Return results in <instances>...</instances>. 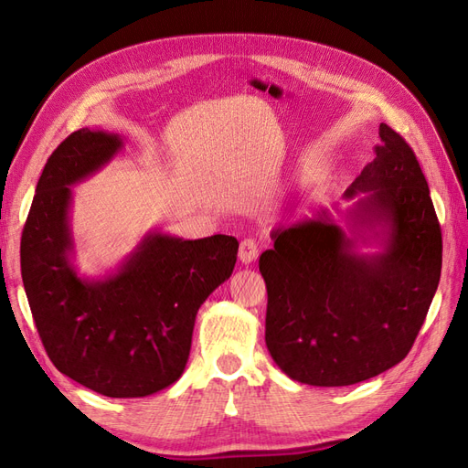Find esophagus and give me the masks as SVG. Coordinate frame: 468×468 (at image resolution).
Listing matches in <instances>:
<instances>
[{
	"instance_id": "obj_1",
	"label": "esophagus",
	"mask_w": 468,
	"mask_h": 468,
	"mask_svg": "<svg viewBox=\"0 0 468 468\" xmlns=\"http://www.w3.org/2000/svg\"><path fill=\"white\" fill-rule=\"evenodd\" d=\"M239 261L242 263H251L256 261L260 256V246L253 238H244L242 242H239Z\"/></svg>"
}]
</instances>
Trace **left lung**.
<instances>
[{"mask_svg": "<svg viewBox=\"0 0 468 468\" xmlns=\"http://www.w3.org/2000/svg\"><path fill=\"white\" fill-rule=\"evenodd\" d=\"M375 160L346 191L365 195L351 226H380L385 251L359 256L356 239L322 208L273 232L260 258L267 287L265 344L291 378L347 387L385 373L412 349L441 275V226L414 150L378 126Z\"/></svg>", "mask_w": 468, "mask_h": 468, "instance_id": "left-lung-1", "label": "left lung"}]
</instances>
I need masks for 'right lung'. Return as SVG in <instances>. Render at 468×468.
<instances>
[{"mask_svg":"<svg viewBox=\"0 0 468 468\" xmlns=\"http://www.w3.org/2000/svg\"><path fill=\"white\" fill-rule=\"evenodd\" d=\"M121 146L117 134L81 129L50 154L23 226L21 275L56 369L111 399H138L181 377L197 310L232 275L238 239L150 234L115 275L80 279L68 261V186Z\"/></svg>","mask_w":468,"mask_h":468,"instance_id":"1","label":"right lung"}]
</instances>
